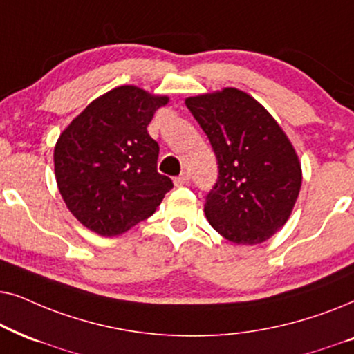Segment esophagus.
<instances>
[{"label":"esophagus","mask_w":354,"mask_h":354,"mask_svg":"<svg viewBox=\"0 0 354 354\" xmlns=\"http://www.w3.org/2000/svg\"><path fill=\"white\" fill-rule=\"evenodd\" d=\"M189 183V174L187 173H181L180 176L174 178V186H185Z\"/></svg>","instance_id":"esophagus-1"}]
</instances>
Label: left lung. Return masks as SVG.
<instances>
[{
    "instance_id": "8db88e82",
    "label": "left lung",
    "mask_w": 354,
    "mask_h": 354,
    "mask_svg": "<svg viewBox=\"0 0 354 354\" xmlns=\"http://www.w3.org/2000/svg\"><path fill=\"white\" fill-rule=\"evenodd\" d=\"M209 138L218 180L205 196L209 223L234 244L267 241L288 221L303 171L298 153L273 116L234 87L187 97Z\"/></svg>"
}]
</instances>
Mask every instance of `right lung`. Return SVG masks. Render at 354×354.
Instances as JSON below:
<instances>
[{"instance_id": "right-lung-1", "label": "right lung", "mask_w": 354, "mask_h": 354, "mask_svg": "<svg viewBox=\"0 0 354 354\" xmlns=\"http://www.w3.org/2000/svg\"><path fill=\"white\" fill-rule=\"evenodd\" d=\"M167 95L121 86L88 103L55 145V176L66 207L91 232L118 236L149 218L173 187L157 171L149 122Z\"/></svg>"}]
</instances>
